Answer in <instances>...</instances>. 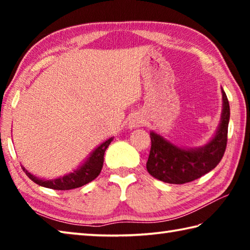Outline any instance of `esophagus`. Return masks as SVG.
<instances>
[{
    "mask_svg": "<svg viewBox=\"0 0 250 250\" xmlns=\"http://www.w3.org/2000/svg\"><path fill=\"white\" fill-rule=\"evenodd\" d=\"M143 124H145V118H143V116L140 115V113H134V115L130 117L128 125L130 129H134L142 125Z\"/></svg>",
    "mask_w": 250,
    "mask_h": 250,
    "instance_id": "1",
    "label": "esophagus"
}]
</instances>
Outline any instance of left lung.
Returning <instances> with one entry per match:
<instances>
[{"label":"left lung","mask_w":250,"mask_h":250,"mask_svg":"<svg viewBox=\"0 0 250 250\" xmlns=\"http://www.w3.org/2000/svg\"><path fill=\"white\" fill-rule=\"evenodd\" d=\"M223 109L221 121L210 140L197 147H181L163 135L151 131V150L146 162L150 174L170 184H184L200 179L221 162L227 145L229 104L222 88Z\"/></svg>","instance_id":"obj_1"}]
</instances>
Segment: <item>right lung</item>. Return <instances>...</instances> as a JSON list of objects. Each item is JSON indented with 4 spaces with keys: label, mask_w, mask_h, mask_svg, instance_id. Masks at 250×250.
I'll use <instances>...</instances> for the list:
<instances>
[{
    "label": "right lung",
    "mask_w": 250,
    "mask_h": 250,
    "mask_svg": "<svg viewBox=\"0 0 250 250\" xmlns=\"http://www.w3.org/2000/svg\"><path fill=\"white\" fill-rule=\"evenodd\" d=\"M113 140V137L109 138L108 140L101 143L96 149L91 152L89 156L80 164V166L74 170L73 172L65 174L62 176H58L56 179L46 180L42 177L33 175L26 168L22 166L23 171L26 173V175L36 184L44 188L61 189V191H67V189H73L80 188L94 181L97 176L100 174L101 168L104 166V155L110 143Z\"/></svg>",
    "instance_id": "right-lung-1"
}]
</instances>
